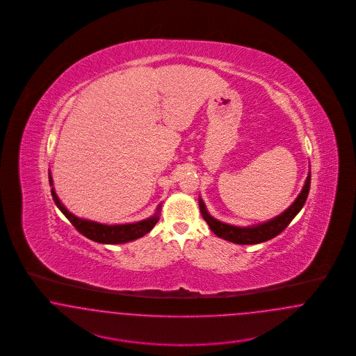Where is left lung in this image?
<instances>
[{"instance_id":"8db88e82","label":"left lung","mask_w":356,"mask_h":356,"mask_svg":"<svg viewBox=\"0 0 356 356\" xmlns=\"http://www.w3.org/2000/svg\"><path fill=\"white\" fill-rule=\"evenodd\" d=\"M309 184H311V172L307 176L302 192L299 193V196L296 197L293 204L289 205V208H287L282 215L273 218L272 220L257 224L254 227H236V225H229V224L216 220L215 218H212L208 213L202 199H199V207H200V212L203 215L204 220L207 221L211 231L216 236L232 241V243H236V244H259V243H263V241H267L270 238L277 236L287 228L288 224L293 220V218L303 208L305 200L308 197Z\"/></svg>"}]
</instances>
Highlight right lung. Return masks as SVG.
I'll list each match as a JSON object with an SVG mask.
<instances>
[{"mask_svg": "<svg viewBox=\"0 0 356 356\" xmlns=\"http://www.w3.org/2000/svg\"><path fill=\"white\" fill-rule=\"evenodd\" d=\"M49 183H51V186H53L51 172H49ZM51 196H53L54 203L58 207V209L65 215V218L72 222V225L80 234H83L85 237L90 238L93 241L102 243V244H121V243H128V241L136 240L138 237L147 235L154 227V224L159 221V212L147 220L137 221L132 224L106 225V224H100L96 221L85 220V219H80L69 212L68 209L58 200L53 188H51ZM157 209H160V207Z\"/></svg>", "mask_w": 356, "mask_h": 356, "instance_id": "1", "label": "right lung"}]
</instances>
